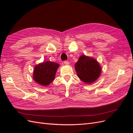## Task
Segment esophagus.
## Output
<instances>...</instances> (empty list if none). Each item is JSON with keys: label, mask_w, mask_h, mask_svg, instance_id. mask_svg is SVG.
<instances>
[{"label": "esophagus", "mask_w": 133, "mask_h": 133, "mask_svg": "<svg viewBox=\"0 0 133 133\" xmlns=\"http://www.w3.org/2000/svg\"><path fill=\"white\" fill-rule=\"evenodd\" d=\"M64 64H65V65H68L69 64V62L68 61H64Z\"/></svg>", "instance_id": "1"}]
</instances>
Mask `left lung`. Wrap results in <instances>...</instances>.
I'll use <instances>...</instances> for the list:
<instances>
[{
	"label": "left lung",
	"mask_w": 133,
	"mask_h": 133,
	"mask_svg": "<svg viewBox=\"0 0 133 133\" xmlns=\"http://www.w3.org/2000/svg\"><path fill=\"white\" fill-rule=\"evenodd\" d=\"M74 67L79 78L84 83L89 84L99 78L102 70L97 60L85 55L80 56Z\"/></svg>",
	"instance_id": "1"
}]
</instances>
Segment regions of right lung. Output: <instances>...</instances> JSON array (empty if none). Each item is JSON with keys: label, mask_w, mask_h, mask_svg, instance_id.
<instances>
[{"label": "right lung", "mask_w": 133, "mask_h": 133, "mask_svg": "<svg viewBox=\"0 0 133 133\" xmlns=\"http://www.w3.org/2000/svg\"><path fill=\"white\" fill-rule=\"evenodd\" d=\"M60 65L50 61L39 63L36 65L33 71L34 81L42 86H48L54 81L56 72Z\"/></svg>", "instance_id": "1"}]
</instances>
